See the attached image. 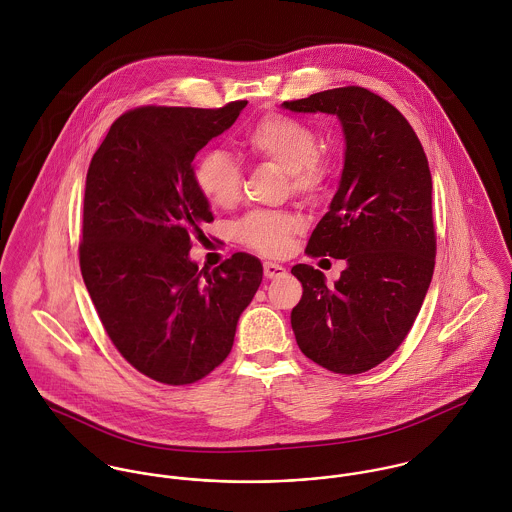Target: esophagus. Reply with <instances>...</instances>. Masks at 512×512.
I'll use <instances>...</instances> for the list:
<instances>
[{
    "mask_svg": "<svg viewBox=\"0 0 512 512\" xmlns=\"http://www.w3.org/2000/svg\"><path fill=\"white\" fill-rule=\"evenodd\" d=\"M264 276L274 280V278H282L286 276V268L282 264H276V262H266L264 264Z\"/></svg>",
    "mask_w": 512,
    "mask_h": 512,
    "instance_id": "esophagus-1",
    "label": "esophagus"
}]
</instances>
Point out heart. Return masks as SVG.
I'll list each match as a JSON object with an SVG mask.
<instances>
[{
    "instance_id": "1",
    "label": "heart",
    "mask_w": 512,
    "mask_h": 512,
    "mask_svg": "<svg viewBox=\"0 0 512 512\" xmlns=\"http://www.w3.org/2000/svg\"><path fill=\"white\" fill-rule=\"evenodd\" d=\"M242 146L250 157L284 169L293 193L301 197H315L329 179L317 134L301 120L266 114L248 130ZM195 185L213 207L230 209L240 199L242 169L228 153L207 151L195 165ZM297 230L299 220L286 213H252L234 228L240 242L268 256L282 254Z\"/></svg>"
}]
</instances>
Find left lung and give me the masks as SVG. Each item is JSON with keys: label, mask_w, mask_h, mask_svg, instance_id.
<instances>
[{"label": "left lung", "mask_w": 512, "mask_h": 512, "mask_svg": "<svg viewBox=\"0 0 512 512\" xmlns=\"http://www.w3.org/2000/svg\"><path fill=\"white\" fill-rule=\"evenodd\" d=\"M282 108L333 114L345 136L337 193L305 252L341 258L347 268L327 286L313 266H293L303 286L292 309L295 341L327 370L366 372L406 339L434 276L428 157L408 120L361 86L323 90Z\"/></svg>", "instance_id": "left-lung-1"}]
</instances>
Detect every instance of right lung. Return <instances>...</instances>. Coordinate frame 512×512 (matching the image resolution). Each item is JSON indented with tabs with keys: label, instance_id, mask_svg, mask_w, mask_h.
<instances>
[{
	"label": "right lung",
	"instance_id": "right-lung-1",
	"mask_svg": "<svg viewBox=\"0 0 512 512\" xmlns=\"http://www.w3.org/2000/svg\"><path fill=\"white\" fill-rule=\"evenodd\" d=\"M246 104L130 110L86 173L82 280L120 355L163 384L197 382L228 357L262 282V262L246 252L213 272L189 258L193 238L213 220L193 159Z\"/></svg>",
	"mask_w": 512,
	"mask_h": 512
}]
</instances>
